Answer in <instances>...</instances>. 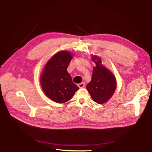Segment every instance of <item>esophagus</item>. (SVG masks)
Returning <instances> with one entry per match:
<instances>
[{"mask_svg":"<svg viewBox=\"0 0 152 152\" xmlns=\"http://www.w3.org/2000/svg\"><path fill=\"white\" fill-rule=\"evenodd\" d=\"M85 86H86L85 82H82V83L78 84V86H79V88H83V87H85Z\"/></svg>","mask_w":152,"mask_h":152,"instance_id":"obj_1","label":"esophagus"}]
</instances>
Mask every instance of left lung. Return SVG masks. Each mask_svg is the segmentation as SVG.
<instances>
[{
  "mask_svg": "<svg viewBox=\"0 0 152 152\" xmlns=\"http://www.w3.org/2000/svg\"><path fill=\"white\" fill-rule=\"evenodd\" d=\"M96 58L98 62L95 61ZM92 60L95 63L96 66L93 68L91 81L87 85L86 88L94 102L102 104L107 102L115 91V78L108 70L101 65L100 58H93Z\"/></svg>",
  "mask_w": 152,
  "mask_h": 152,
  "instance_id": "obj_1",
  "label": "left lung"
}]
</instances>
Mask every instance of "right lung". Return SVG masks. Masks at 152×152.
<instances>
[{
  "label": "right lung",
  "instance_id": "obj_1",
  "mask_svg": "<svg viewBox=\"0 0 152 152\" xmlns=\"http://www.w3.org/2000/svg\"><path fill=\"white\" fill-rule=\"evenodd\" d=\"M72 59L70 52L58 53L48 62L41 76L40 84L44 93L58 103L71 99L79 89L66 70Z\"/></svg>",
  "mask_w": 152,
  "mask_h": 152
}]
</instances>
